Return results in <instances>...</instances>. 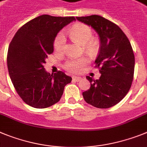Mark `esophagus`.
<instances>
[{"label":"esophagus","mask_w":147,"mask_h":147,"mask_svg":"<svg viewBox=\"0 0 147 147\" xmlns=\"http://www.w3.org/2000/svg\"><path fill=\"white\" fill-rule=\"evenodd\" d=\"M72 79H73V80H75V81H80L82 80V78L78 77V76H73V77H72Z\"/></svg>","instance_id":"esophagus-1"}]
</instances>
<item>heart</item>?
<instances>
[{
  "instance_id": "b5f03b06",
  "label": "heart",
  "mask_w": 147,
  "mask_h": 147,
  "mask_svg": "<svg viewBox=\"0 0 147 147\" xmlns=\"http://www.w3.org/2000/svg\"><path fill=\"white\" fill-rule=\"evenodd\" d=\"M92 30L89 26L84 24H76L69 29V35L74 41L83 44L84 50L92 54L98 47V41L92 38ZM66 38L63 32L58 33L54 40V48L57 52H63L65 48ZM89 62L86 57L81 58H71L66 61L64 68L71 72H79Z\"/></svg>"
}]
</instances>
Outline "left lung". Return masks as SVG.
<instances>
[{
    "label": "left lung",
    "instance_id": "8db88e82",
    "mask_svg": "<svg viewBox=\"0 0 147 147\" xmlns=\"http://www.w3.org/2000/svg\"><path fill=\"white\" fill-rule=\"evenodd\" d=\"M76 19L91 26L100 43L95 63L101 75L97 80L86 76L91 86L83 92V97L87 104L97 108L113 107L126 96L132 85L135 69L132 46L119 26L100 15Z\"/></svg>",
    "mask_w": 147,
    "mask_h": 147
}]
</instances>
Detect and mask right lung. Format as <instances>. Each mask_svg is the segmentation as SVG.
Masks as SVG:
<instances>
[{
  "label": "right lung",
  "instance_id": "obj_1",
  "mask_svg": "<svg viewBox=\"0 0 147 147\" xmlns=\"http://www.w3.org/2000/svg\"><path fill=\"white\" fill-rule=\"evenodd\" d=\"M74 17L43 15L24 24L10 43L7 66L19 96L34 108L43 109L58 103L72 78L59 71L47 72L43 64L54 51L55 38Z\"/></svg>",
  "mask_w": 147,
  "mask_h": 147
}]
</instances>
